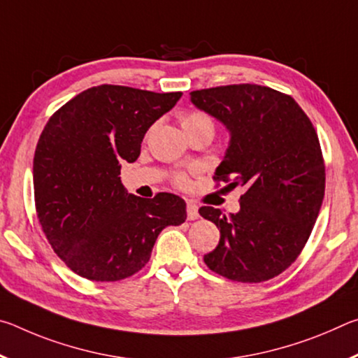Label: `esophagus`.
<instances>
[{
	"label": "esophagus",
	"instance_id": "esophagus-1",
	"mask_svg": "<svg viewBox=\"0 0 358 358\" xmlns=\"http://www.w3.org/2000/svg\"><path fill=\"white\" fill-rule=\"evenodd\" d=\"M186 213H187V220L194 221L199 217V207L192 201H189L186 203Z\"/></svg>",
	"mask_w": 358,
	"mask_h": 358
}]
</instances>
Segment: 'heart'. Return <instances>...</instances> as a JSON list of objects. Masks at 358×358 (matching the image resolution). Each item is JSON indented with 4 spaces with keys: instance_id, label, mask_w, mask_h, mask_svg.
<instances>
[{
    "instance_id": "heart-1",
    "label": "heart",
    "mask_w": 358,
    "mask_h": 358,
    "mask_svg": "<svg viewBox=\"0 0 358 358\" xmlns=\"http://www.w3.org/2000/svg\"><path fill=\"white\" fill-rule=\"evenodd\" d=\"M181 124H183V129H185V128H191V126H199V124L213 126V121H211V118L207 113L187 112L183 115V117H181ZM178 181L180 183H185V177H180Z\"/></svg>"
}]
</instances>
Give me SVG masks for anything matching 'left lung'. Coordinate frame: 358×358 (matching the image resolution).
I'll return each instance as SVG.
<instances>
[{
    "mask_svg": "<svg viewBox=\"0 0 358 358\" xmlns=\"http://www.w3.org/2000/svg\"><path fill=\"white\" fill-rule=\"evenodd\" d=\"M189 99L229 132L216 178L246 189L237 213L199 210L221 234L203 262L232 281L271 280L303 250L324 201L325 167L316 131L290 96L260 85L197 90Z\"/></svg>",
    "mask_w": 358,
    "mask_h": 358,
    "instance_id": "obj_1",
    "label": "left lung"
}]
</instances>
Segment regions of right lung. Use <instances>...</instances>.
Returning <instances> with one entry per match:
<instances>
[{
  "mask_svg": "<svg viewBox=\"0 0 358 358\" xmlns=\"http://www.w3.org/2000/svg\"><path fill=\"white\" fill-rule=\"evenodd\" d=\"M181 93L99 85L53 113L33 161L39 222L58 257L82 278L120 281L142 270L157 235L186 220V203L171 192L142 199L121 183L150 126Z\"/></svg>",
  "mask_w": 358,
  "mask_h": 358,
  "instance_id": "obj_1",
  "label": "right lung"
}]
</instances>
